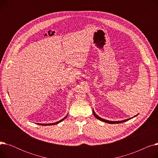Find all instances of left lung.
I'll return each mask as SVG.
<instances>
[{"instance_id":"left-lung-1","label":"left lung","mask_w":158,"mask_h":158,"mask_svg":"<svg viewBox=\"0 0 158 158\" xmlns=\"http://www.w3.org/2000/svg\"><path fill=\"white\" fill-rule=\"evenodd\" d=\"M93 113H94V116H95V117L96 118H97V119H98V120H101L102 122H106V123H111V124H113V123H122V122H126V121H127V120H130V119H131V118H134V117H136V116L137 115L135 116V117H133L132 118H128V119H126V120H122V121H110V120H107L103 119V118H102L101 117H98V115L95 113V111H94V110H93Z\"/></svg>"}]
</instances>
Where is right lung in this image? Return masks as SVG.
Instances as JSON below:
<instances>
[{
    "label": "right lung",
    "instance_id": "right-lung-1",
    "mask_svg": "<svg viewBox=\"0 0 158 158\" xmlns=\"http://www.w3.org/2000/svg\"><path fill=\"white\" fill-rule=\"evenodd\" d=\"M68 115V114H67ZM67 115L65 117H64L63 119H61V120H60V121H58V122H56V123H37V124H39V125H41V126H52V125H55V124H57V123H60V122H61V121H63V120H64L66 118V117H67Z\"/></svg>",
    "mask_w": 158,
    "mask_h": 158
}]
</instances>
